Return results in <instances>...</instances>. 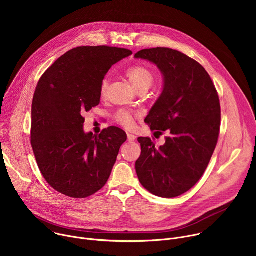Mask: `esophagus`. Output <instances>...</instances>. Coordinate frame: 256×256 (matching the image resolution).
Masks as SVG:
<instances>
[{
  "mask_svg": "<svg viewBox=\"0 0 256 256\" xmlns=\"http://www.w3.org/2000/svg\"><path fill=\"white\" fill-rule=\"evenodd\" d=\"M136 138V136L134 134H130V132L128 134V142H134Z\"/></svg>",
  "mask_w": 256,
  "mask_h": 256,
  "instance_id": "esophagus-1",
  "label": "esophagus"
}]
</instances>
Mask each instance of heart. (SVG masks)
Returning <instances> with one entry per match:
<instances>
[{
    "mask_svg": "<svg viewBox=\"0 0 256 256\" xmlns=\"http://www.w3.org/2000/svg\"><path fill=\"white\" fill-rule=\"evenodd\" d=\"M126 76L128 79L130 83L132 86L136 90H149V88L153 85L154 80H155V75L151 68L146 66L138 64V66H132L128 68L126 70ZM109 87V80L104 79L101 83V89L100 93L101 96H106L107 90ZM134 116L126 110H120L116 114V120L118 124H120L122 126L126 128H130L134 126Z\"/></svg>",
    "mask_w": 256,
    "mask_h": 256,
    "instance_id": "b5f03b06",
    "label": "heart"
}]
</instances>
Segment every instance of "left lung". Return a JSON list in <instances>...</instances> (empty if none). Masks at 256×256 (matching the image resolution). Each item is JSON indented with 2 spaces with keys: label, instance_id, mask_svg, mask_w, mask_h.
I'll return each mask as SVG.
<instances>
[{
  "label": "left lung",
  "instance_id": "obj_1",
  "mask_svg": "<svg viewBox=\"0 0 256 256\" xmlns=\"http://www.w3.org/2000/svg\"><path fill=\"white\" fill-rule=\"evenodd\" d=\"M134 58L155 64L162 72L163 91L144 122L152 130L169 132L159 148L150 138H138L136 175L154 196L176 198L196 184L210 163L220 132V100L204 68L184 54L156 48Z\"/></svg>",
  "mask_w": 256,
  "mask_h": 256
}]
</instances>
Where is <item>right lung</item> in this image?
<instances>
[{
    "mask_svg": "<svg viewBox=\"0 0 256 256\" xmlns=\"http://www.w3.org/2000/svg\"><path fill=\"white\" fill-rule=\"evenodd\" d=\"M132 54L105 46L72 48L44 72L36 86L33 153L48 184L66 196L88 198L110 176L126 134L116 126L99 136L85 132L83 114L100 103L101 83L109 68Z\"/></svg>",
    "mask_w": 256,
    "mask_h": 256,
    "instance_id": "right-lung-1",
    "label": "right lung"
}]
</instances>
